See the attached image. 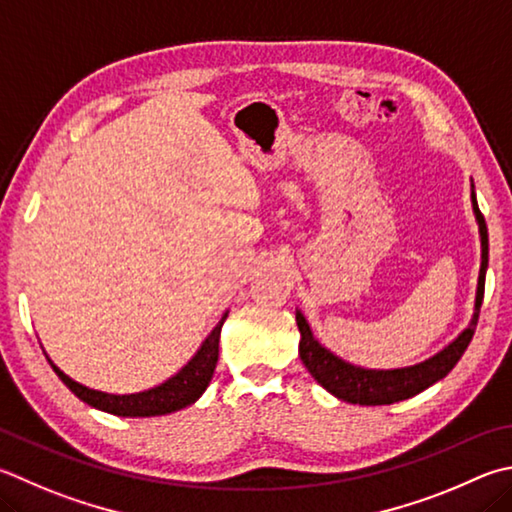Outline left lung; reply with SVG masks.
Returning <instances> with one entry per match:
<instances>
[{
	"label": "left lung",
	"instance_id": "left-lung-1",
	"mask_svg": "<svg viewBox=\"0 0 512 512\" xmlns=\"http://www.w3.org/2000/svg\"><path fill=\"white\" fill-rule=\"evenodd\" d=\"M472 212H475L479 237H481V268H479V282H477V297H475V313L466 329H463L457 338H454L448 347H443L439 353L423 362H416L410 367L398 369H367L351 365V362L342 360L331 349L320 345L313 338V331L309 322L302 315V311H295V322L300 329V358L309 374L318 380V383L327 389L340 401H347L353 405H392L405 398H412L421 394L434 383H439L452 371V367L461 360L463 351L468 349L472 336H475V327L479 320V309L483 302V284H486V268H488V228L486 219L479 212L475 183H472Z\"/></svg>",
	"mask_w": 512,
	"mask_h": 512
}]
</instances>
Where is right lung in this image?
<instances>
[{"instance_id": "obj_1", "label": "right lung", "mask_w": 512, "mask_h": 512, "mask_svg": "<svg viewBox=\"0 0 512 512\" xmlns=\"http://www.w3.org/2000/svg\"><path fill=\"white\" fill-rule=\"evenodd\" d=\"M226 318H228V311L221 315L217 327L212 329L208 333V338L201 342V347L188 360V365H183L174 376L163 380L161 385L145 389V392H136V394L98 392V389L80 385L73 378H69L60 367L53 365V360L49 356H46V360L51 362L55 374L60 376L62 383L67 385L71 392L80 398V401L96 407L100 412H107L114 416H129V418L172 414L192 405L194 401H199L201 394L206 392V387L210 385L212 374H215V367H217V360H219V336Z\"/></svg>"}]
</instances>
